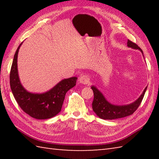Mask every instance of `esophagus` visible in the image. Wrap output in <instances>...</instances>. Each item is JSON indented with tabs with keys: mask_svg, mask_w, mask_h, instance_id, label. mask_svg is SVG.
<instances>
[{
	"mask_svg": "<svg viewBox=\"0 0 159 159\" xmlns=\"http://www.w3.org/2000/svg\"><path fill=\"white\" fill-rule=\"evenodd\" d=\"M79 81L80 83L85 84V85L89 84L90 82V76L88 74H83L79 78Z\"/></svg>",
	"mask_w": 159,
	"mask_h": 159,
	"instance_id": "1",
	"label": "esophagus"
}]
</instances>
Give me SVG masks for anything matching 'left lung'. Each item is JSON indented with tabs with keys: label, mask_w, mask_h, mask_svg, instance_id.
Masks as SVG:
<instances>
[{
	"label": "left lung",
	"mask_w": 159,
	"mask_h": 159,
	"mask_svg": "<svg viewBox=\"0 0 159 159\" xmlns=\"http://www.w3.org/2000/svg\"><path fill=\"white\" fill-rule=\"evenodd\" d=\"M128 46L134 49H139L143 53L142 50L140 47L138 46L135 43L133 42L130 40H128ZM92 89L93 92V100L92 102V109L94 112L101 119L104 120H114L119 118L124 117L133 114L138 107H139L141 102H142L143 96L146 93L147 87L144 89L143 93L135 102L128 105L125 106H116L108 102L104 98L103 95L95 87L92 86Z\"/></svg>",
	"instance_id": "8db88e82"
}]
</instances>
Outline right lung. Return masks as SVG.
I'll return each instance as SVG.
<instances>
[{
	"label": "right lung",
	"mask_w": 159,
	"mask_h": 159,
	"mask_svg": "<svg viewBox=\"0 0 159 159\" xmlns=\"http://www.w3.org/2000/svg\"><path fill=\"white\" fill-rule=\"evenodd\" d=\"M21 44L22 43L16 50L10 71V87L13 95L20 107L26 114L35 119H49L61 110L66 93L76 85L77 78L64 79L44 93L35 94L26 92L20 84L17 68L18 53Z\"/></svg>",
	"instance_id": "1"
}]
</instances>
